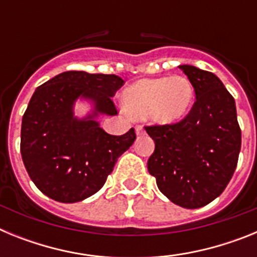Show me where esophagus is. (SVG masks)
I'll return each mask as SVG.
<instances>
[{
	"mask_svg": "<svg viewBox=\"0 0 257 257\" xmlns=\"http://www.w3.org/2000/svg\"><path fill=\"white\" fill-rule=\"evenodd\" d=\"M135 131H136V135H138V136H140V135H144V134H145V131H144V127H143V126H140V124H139V126H136V127H135Z\"/></svg>",
	"mask_w": 257,
	"mask_h": 257,
	"instance_id": "obj_1",
	"label": "esophagus"
}]
</instances>
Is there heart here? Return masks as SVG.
<instances>
[{"instance_id":"heart-1","label":"heart","mask_w":257,"mask_h":257,"mask_svg":"<svg viewBox=\"0 0 257 257\" xmlns=\"http://www.w3.org/2000/svg\"><path fill=\"white\" fill-rule=\"evenodd\" d=\"M121 97L130 114L148 117L157 124H172L189 112L194 88L184 76L144 78L124 88Z\"/></svg>"}]
</instances>
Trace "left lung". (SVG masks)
I'll use <instances>...</instances> for the list:
<instances>
[{"label": "left lung", "instance_id": "obj_1", "mask_svg": "<svg viewBox=\"0 0 257 257\" xmlns=\"http://www.w3.org/2000/svg\"><path fill=\"white\" fill-rule=\"evenodd\" d=\"M179 68L197 100L179 123L145 127L156 144L148 171L172 203L199 208L217 198L234 174L240 128L234 99L219 77L193 65Z\"/></svg>", "mask_w": 257, "mask_h": 257}]
</instances>
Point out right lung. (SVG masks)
<instances>
[{
    "label": "right lung",
    "instance_id": "1",
    "mask_svg": "<svg viewBox=\"0 0 257 257\" xmlns=\"http://www.w3.org/2000/svg\"><path fill=\"white\" fill-rule=\"evenodd\" d=\"M123 79L115 74L69 70L36 88L23 115L20 152L29 178L45 196L74 203L101 189L117 160L136 139L105 133L97 118L114 115L110 100ZM87 102L85 116L74 113Z\"/></svg>",
    "mask_w": 257,
    "mask_h": 257
}]
</instances>
